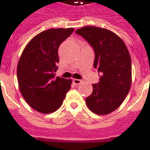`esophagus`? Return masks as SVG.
Wrapping results in <instances>:
<instances>
[{
  "label": "esophagus",
  "mask_w": 150,
  "mask_h": 150,
  "mask_svg": "<svg viewBox=\"0 0 150 150\" xmlns=\"http://www.w3.org/2000/svg\"><path fill=\"white\" fill-rule=\"evenodd\" d=\"M73 83H74L75 85H79L82 83V81H81V80H79V79H74V80H73Z\"/></svg>",
  "instance_id": "34e87169"
}]
</instances>
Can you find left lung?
<instances>
[{
	"mask_svg": "<svg viewBox=\"0 0 150 150\" xmlns=\"http://www.w3.org/2000/svg\"><path fill=\"white\" fill-rule=\"evenodd\" d=\"M94 49V67L100 74L98 84L86 98L88 108L97 115H108L120 106L132 83V61L120 37L110 30L85 26L76 31Z\"/></svg>",
	"mask_w": 150,
	"mask_h": 150,
	"instance_id": "1",
	"label": "left lung"
}]
</instances>
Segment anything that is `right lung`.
Listing matches in <instances>:
<instances>
[{
	"instance_id": "1",
	"label": "right lung",
	"mask_w": 150,
	"mask_h": 150,
	"mask_svg": "<svg viewBox=\"0 0 150 150\" xmlns=\"http://www.w3.org/2000/svg\"><path fill=\"white\" fill-rule=\"evenodd\" d=\"M74 28H50L32 39L23 50L17 67L20 91L26 102L43 114L59 108L72 81L55 75L58 49Z\"/></svg>"
}]
</instances>
